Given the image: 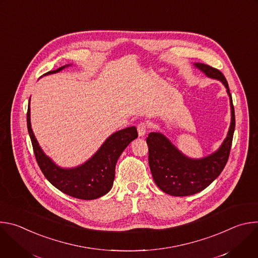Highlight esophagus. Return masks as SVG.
Masks as SVG:
<instances>
[{
    "instance_id": "1",
    "label": "esophagus",
    "mask_w": 258,
    "mask_h": 258,
    "mask_svg": "<svg viewBox=\"0 0 258 258\" xmlns=\"http://www.w3.org/2000/svg\"><path fill=\"white\" fill-rule=\"evenodd\" d=\"M138 128V134L140 137H144L147 133V130H148V126H147L146 122H140L137 126Z\"/></svg>"
}]
</instances>
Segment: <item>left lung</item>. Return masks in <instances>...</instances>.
<instances>
[{
  "mask_svg": "<svg viewBox=\"0 0 258 258\" xmlns=\"http://www.w3.org/2000/svg\"><path fill=\"white\" fill-rule=\"evenodd\" d=\"M210 79L222 82L230 97L231 124L223 144L219 148L202 158H190L182 154L161 133L148 135L147 144L149 149V165L157 187L171 196H190L203 191L225 168L232 147L235 131V110L229 85L218 69L203 63H194Z\"/></svg>",
  "mask_w": 258,
  "mask_h": 258,
  "instance_id": "8db88e82",
  "label": "left lung"
}]
</instances>
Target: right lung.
Returning <instances> with one entry per match:
<instances>
[{"label":"right lung","mask_w":258,"mask_h":258,"mask_svg":"<svg viewBox=\"0 0 258 258\" xmlns=\"http://www.w3.org/2000/svg\"><path fill=\"white\" fill-rule=\"evenodd\" d=\"M70 65L67 64L56 70L49 71L44 76L57 73ZM27 130L34 156L46 178L64 194L83 200L100 198L111 190L115 177L116 162L128 144L138 138V132L135 126L120 130L108 137L99 150L85 163L77 167L64 168L57 165L45 154L38 140L35 139L30 123L29 103L27 109Z\"/></svg>","instance_id":"1"}]
</instances>
